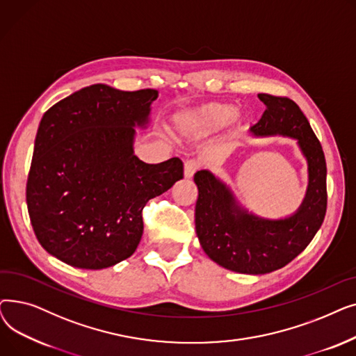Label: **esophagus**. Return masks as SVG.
<instances>
[{"label":"esophagus","instance_id":"obj_1","mask_svg":"<svg viewBox=\"0 0 356 356\" xmlns=\"http://www.w3.org/2000/svg\"><path fill=\"white\" fill-rule=\"evenodd\" d=\"M199 167H200V163L195 159H191V160L186 161L184 163V177L186 179L193 177V175L199 170Z\"/></svg>","mask_w":356,"mask_h":356}]
</instances>
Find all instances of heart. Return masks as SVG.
Listing matches in <instances>:
<instances>
[{
  "label": "heart",
  "instance_id": "heart-1",
  "mask_svg": "<svg viewBox=\"0 0 356 356\" xmlns=\"http://www.w3.org/2000/svg\"><path fill=\"white\" fill-rule=\"evenodd\" d=\"M236 114V108L227 104H207L186 112L176 120L180 134L204 137L225 127Z\"/></svg>",
  "mask_w": 356,
  "mask_h": 356
}]
</instances>
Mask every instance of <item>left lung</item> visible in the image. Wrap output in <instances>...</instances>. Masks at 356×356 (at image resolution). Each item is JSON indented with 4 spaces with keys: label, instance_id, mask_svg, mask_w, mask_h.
<instances>
[{
    "label": "left lung",
    "instance_id": "left-lung-1",
    "mask_svg": "<svg viewBox=\"0 0 356 356\" xmlns=\"http://www.w3.org/2000/svg\"><path fill=\"white\" fill-rule=\"evenodd\" d=\"M258 98L267 108L251 133L297 138L309 163V188L293 216L268 220L241 211L229 189L212 173L195 175L199 189L195 223L200 245L215 263L242 274H267L287 266L310 244L327 208L325 154L302 109L287 97L258 93Z\"/></svg>",
    "mask_w": 356,
    "mask_h": 356
}]
</instances>
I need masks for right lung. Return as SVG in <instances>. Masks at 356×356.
I'll list each match as a JSON object with an SVG mask.
<instances>
[{"label": "right lung", "instance_id": "add662e5", "mask_svg": "<svg viewBox=\"0 0 356 356\" xmlns=\"http://www.w3.org/2000/svg\"><path fill=\"white\" fill-rule=\"evenodd\" d=\"M156 89L86 86L49 108L34 141L26 199L40 245L83 270L118 264L137 250L145 203L183 179L179 157L147 164L133 152Z\"/></svg>", "mask_w": 356, "mask_h": 356}]
</instances>
